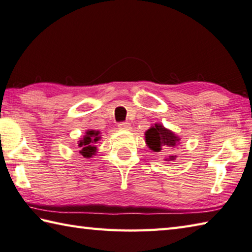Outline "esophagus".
I'll use <instances>...</instances> for the list:
<instances>
[{"mask_svg": "<svg viewBox=\"0 0 252 252\" xmlns=\"http://www.w3.org/2000/svg\"><path fill=\"white\" fill-rule=\"evenodd\" d=\"M118 127H119L120 130H125V131H127V130H131V125L129 122H121L119 123V126H118Z\"/></svg>", "mask_w": 252, "mask_h": 252, "instance_id": "obj_1", "label": "esophagus"}]
</instances>
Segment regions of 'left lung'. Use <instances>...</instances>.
Here are the masks:
<instances>
[{"label":"left lung","mask_w":252,"mask_h":252,"mask_svg":"<svg viewBox=\"0 0 252 252\" xmlns=\"http://www.w3.org/2000/svg\"><path fill=\"white\" fill-rule=\"evenodd\" d=\"M145 143L151 151L162 152L166 150V147L175 149L176 146L180 145V137L175 132L165 127L161 123H155L145 131ZM176 158V155H169L165 160L174 161Z\"/></svg>","instance_id":"8db88e82"}]
</instances>
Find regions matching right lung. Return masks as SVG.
Segmentation results:
<instances>
[{
	"label": "right lung",
	"instance_id": "1",
	"mask_svg": "<svg viewBox=\"0 0 252 252\" xmlns=\"http://www.w3.org/2000/svg\"><path fill=\"white\" fill-rule=\"evenodd\" d=\"M101 135L100 131L96 130H87L85 132V135L80 137L77 144L80 147V154L84 157V158H92L93 156L96 155L98 151L97 149V143L100 141Z\"/></svg>",
	"mask_w": 252,
	"mask_h": 252
}]
</instances>
